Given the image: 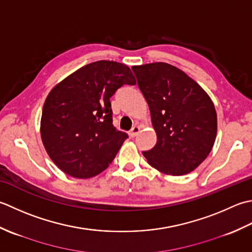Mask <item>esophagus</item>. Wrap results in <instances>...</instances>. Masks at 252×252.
<instances>
[{
    "label": "esophagus",
    "instance_id": "1",
    "mask_svg": "<svg viewBox=\"0 0 252 252\" xmlns=\"http://www.w3.org/2000/svg\"><path fill=\"white\" fill-rule=\"evenodd\" d=\"M140 129H141V128H140L139 126L135 125V126H133V127L131 128V129H130V131H129V136H130V137H136V136L138 135V133L140 132Z\"/></svg>",
    "mask_w": 252,
    "mask_h": 252
}]
</instances>
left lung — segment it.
I'll use <instances>...</instances> for the list:
<instances>
[{
    "label": "left lung",
    "instance_id": "left-lung-1",
    "mask_svg": "<svg viewBox=\"0 0 252 252\" xmlns=\"http://www.w3.org/2000/svg\"><path fill=\"white\" fill-rule=\"evenodd\" d=\"M131 68L158 138L157 145L143 156L166 175L192 172L207 158L217 138L218 117L211 97L171 64L157 62Z\"/></svg>",
    "mask_w": 252,
    "mask_h": 252
}]
</instances>
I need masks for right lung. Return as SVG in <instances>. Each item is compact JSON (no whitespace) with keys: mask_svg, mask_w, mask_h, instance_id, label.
<instances>
[{"mask_svg":"<svg viewBox=\"0 0 252 252\" xmlns=\"http://www.w3.org/2000/svg\"><path fill=\"white\" fill-rule=\"evenodd\" d=\"M123 85H136L127 65L87 64L49 92L40 122L45 151L62 172L91 178L110 165L127 139L112 124L110 97Z\"/></svg>","mask_w":252,"mask_h":252,"instance_id":"obj_1","label":"right lung"}]
</instances>
